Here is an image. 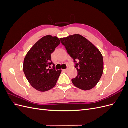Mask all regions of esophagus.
Segmentation results:
<instances>
[{"label":"esophagus","mask_w":128,"mask_h":128,"mask_svg":"<svg viewBox=\"0 0 128 128\" xmlns=\"http://www.w3.org/2000/svg\"><path fill=\"white\" fill-rule=\"evenodd\" d=\"M64 72H67V69H64L63 70Z\"/></svg>","instance_id":"1"}]
</instances>
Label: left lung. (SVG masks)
<instances>
[{"mask_svg": "<svg viewBox=\"0 0 128 128\" xmlns=\"http://www.w3.org/2000/svg\"><path fill=\"white\" fill-rule=\"evenodd\" d=\"M68 53L76 63L77 75L72 79L74 86L86 91L94 88L102 76L104 60L98 48L86 38L75 34L60 38Z\"/></svg>", "mask_w": 128, "mask_h": 128, "instance_id": "left-lung-1", "label": "left lung"}]
</instances>
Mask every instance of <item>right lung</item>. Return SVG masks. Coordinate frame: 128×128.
<instances>
[{
  "instance_id": "right-lung-1",
  "label": "right lung",
  "mask_w": 128,
  "mask_h": 128,
  "mask_svg": "<svg viewBox=\"0 0 128 128\" xmlns=\"http://www.w3.org/2000/svg\"><path fill=\"white\" fill-rule=\"evenodd\" d=\"M60 42L56 36H44L33 45L24 58L23 70L31 86L37 91H48L56 86L62 70L51 68L52 64L54 67L51 55Z\"/></svg>"
}]
</instances>
